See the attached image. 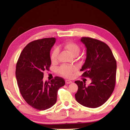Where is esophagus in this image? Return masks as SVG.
Instances as JSON below:
<instances>
[{
  "mask_svg": "<svg viewBox=\"0 0 130 130\" xmlns=\"http://www.w3.org/2000/svg\"><path fill=\"white\" fill-rule=\"evenodd\" d=\"M65 83H66V84H68L72 83V81H70V80H67L65 81Z\"/></svg>",
  "mask_w": 130,
  "mask_h": 130,
  "instance_id": "1",
  "label": "esophagus"
}]
</instances>
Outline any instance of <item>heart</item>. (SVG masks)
Here are the masks:
<instances>
[{
  "label": "heart",
  "mask_w": 130,
  "mask_h": 130,
  "mask_svg": "<svg viewBox=\"0 0 130 130\" xmlns=\"http://www.w3.org/2000/svg\"><path fill=\"white\" fill-rule=\"evenodd\" d=\"M63 48L71 54L72 56H78L80 52V47L77 43L74 42L68 41L65 42L63 45ZM59 53V49L58 47H55L53 50L50 56V58L52 62H56L58 59V55ZM76 68L74 67H70L68 65H62L59 68L58 72L61 75L66 77H72L73 72L75 71Z\"/></svg>",
  "instance_id": "1"
}]
</instances>
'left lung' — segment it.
I'll list each match as a JSON object with an SVG mask.
<instances>
[{"label": "left lung", "mask_w": 130, "mask_h": 130, "mask_svg": "<svg viewBox=\"0 0 130 130\" xmlns=\"http://www.w3.org/2000/svg\"><path fill=\"white\" fill-rule=\"evenodd\" d=\"M87 47V58L80 71L81 76L89 77L92 83L86 86L77 80L78 91L75 98L78 103L89 108H97L107 102L116 84V61L106 43L90 37H82Z\"/></svg>", "instance_id": "8db88e82"}]
</instances>
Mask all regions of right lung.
<instances>
[{
    "label": "right lung",
    "instance_id": "right-lung-1",
    "mask_svg": "<svg viewBox=\"0 0 130 130\" xmlns=\"http://www.w3.org/2000/svg\"><path fill=\"white\" fill-rule=\"evenodd\" d=\"M56 38H45L31 42L22 51L16 65L15 74L19 92L34 108L43 111L56 104L58 90L65 84L56 76L43 82V72L51 65L50 52Z\"/></svg>",
    "mask_w": 130,
    "mask_h": 130
}]
</instances>
